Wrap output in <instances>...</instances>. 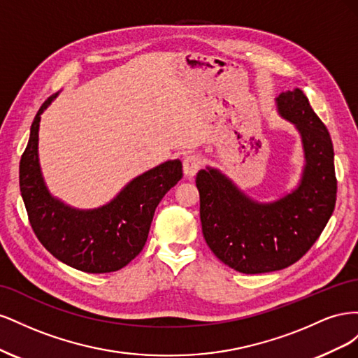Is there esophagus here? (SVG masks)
Listing matches in <instances>:
<instances>
[{"label":"esophagus","instance_id":"34e87169","mask_svg":"<svg viewBox=\"0 0 358 358\" xmlns=\"http://www.w3.org/2000/svg\"><path fill=\"white\" fill-rule=\"evenodd\" d=\"M182 166H183V173H185V176L192 178L201 167V158L196 154L187 155L185 158H183Z\"/></svg>","mask_w":358,"mask_h":358}]
</instances>
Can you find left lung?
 Segmentation results:
<instances>
[{"mask_svg": "<svg viewBox=\"0 0 358 358\" xmlns=\"http://www.w3.org/2000/svg\"><path fill=\"white\" fill-rule=\"evenodd\" d=\"M276 110L301 140L305 164L294 189L273 201H258L218 169L208 166L196 178L206 243L224 264L246 275L275 272L299 262L334 210L338 183L326 125L299 88L280 94Z\"/></svg>", "mask_w": 358, "mask_h": 358, "instance_id": "left-lung-1", "label": "left lung"}]
</instances>
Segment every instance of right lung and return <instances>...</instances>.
I'll return each instance as SVG.
<instances>
[{
	"label": "right lung",
	"mask_w": 358,
	"mask_h": 358,
	"mask_svg": "<svg viewBox=\"0 0 358 358\" xmlns=\"http://www.w3.org/2000/svg\"><path fill=\"white\" fill-rule=\"evenodd\" d=\"M57 96L40 107L20 158V194L29 224L41 245L64 264L86 273L116 272L142 252L157 206L182 179V162L169 159L142 173L100 208H71L50 194L38 158L41 113Z\"/></svg>",
	"instance_id": "1"
}]
</instances>
